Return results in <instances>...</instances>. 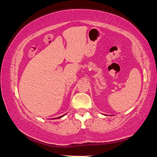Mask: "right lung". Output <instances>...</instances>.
<instances>
[{
	"instance_id": "obj_1",
	"label": "right lung",
	"mask_w": 157,
	"mask_h": 157,
	"mask_svg": "<svg viewBox=\"0 0 157 157\" xmlns=\"http://www.w3.org/2000/svg\"><path fill=\"white\" fill-rule=\"evenodd\" d=\"M64 115H65V114H64ZM64 115H63V116H59V117H58V118H62V117H63V116H64Z\"/></svg>"
}]
</instances>
